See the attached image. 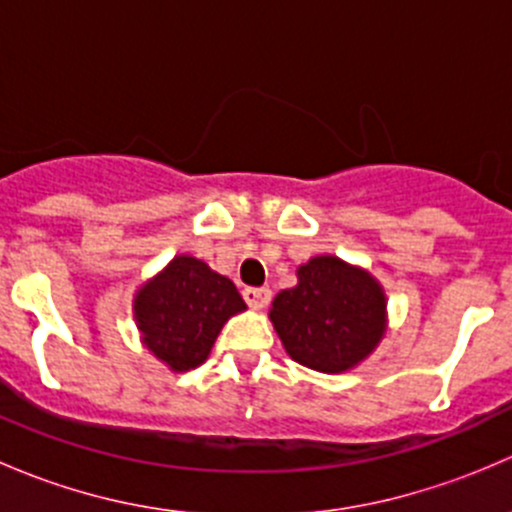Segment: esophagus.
<instances>
[{
    "mask_svg": "<svg viewBox=\"0 0 512 512\" xmlns=\"http://www.w3.org/2000/svg\"><path fill=\"white\" fill-rule=\"evenodd\" d=\"M242 297H245V302L250 304L252 309H265L272 299V289L270 287H245L242 289Z\"/></svg>",
    "mask_w": 512,
    "mask_h": 512,
    "instance_id": "obj_1",
    "label": "esophagus"
}]
</instances>
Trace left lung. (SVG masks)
Segmentation results:
<instances>
[{"label":"left lung","instance_id":"obj_1","mask_svg":"<svg viewBox=\"0 0 512 512\" xmlns=\"http://www.w3.org/2000/svg\"><path fill=\"white\" fill-rule=\"evenodd\" d=\"M270 319L294 361L342 374L384 339L386 294L361 267L319 255L297 267V285L277 294Z\"/></svg>","mask_w":512,"mask_h":512}]
</instances>
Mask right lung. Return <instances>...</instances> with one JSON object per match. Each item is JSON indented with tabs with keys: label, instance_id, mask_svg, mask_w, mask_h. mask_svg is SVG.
I'll use <instances>...</instances> for the list:
<instances>
[{
	"label": "right lung",
	"instance_id": "obj_1",
	"mask_svg": "<svg viewBox=\"0 0 512 512\" xmlns=\"http://www.w3.org/2000/svg\"><path fill=\"white\" fill-rule=\"evenodd\" d=\"M242 309L247 304L237 287L190 255L173 257L133 297L143 344L170 371L203 364L223 324Z\"/></svg>",
	"mask_w": 512,
	"mask_h": 512
}]
</instances>
